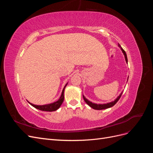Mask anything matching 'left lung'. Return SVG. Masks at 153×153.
I'll return each instance as SVG.
<instances>
[{"label": "left lung", "instance_id": "obj_1", "mask_svg": "<svg viewBox=\"0 0 153 153\" xmlns=\"http://www.w3.org/2000/svg\"><path fill=\"white\" fill-rule=\"evenodd\" d=\"M118 46L119 47L121 48V50L123 51V52L124 55V57H125V59H126V62H128V59H127V55H126V52H125V51L123 49V48L121 47V45H120L119 44H118ZM123 94V92H121V94H120V95L117 97V98L114 100V101H112V102H110V103H106V104H96V103H92V102H91V101H89L88 100H87L85 97L83 96V98H84V101H85V103L88 105H89L91 108H92L93 109H95V110H103V109H106V108H110L112 107V106H113L115 103H116L117 101H119V100L120 99V98H121V96Z\"/></svg>", "mask_w": 153, "mask_h": 153}]
</instances>
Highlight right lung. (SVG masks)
Instances as JSON below:
<instances>
[{
    "instance_id": "obj_1",
    "label": "right lung",
    "mask_w": 153,
    "mask_h": 153,
    "mask_svg": "<svg viewBox=\"0 0 153 153\" xmlns=\"http://www.w3.org/2000/svg\"><path fill=\"white\" fill-rule=\"evenodd\" d=\"M68 84H66V85H65V87H64V89L62 90V94L60 97V98L59 99L58 101H57L56 102H54L53 103H50L48 105H36L34 104H32L30 103H29L32 106H34V108L42 110V111H47V112H53V111H55L57 110L61 105H62L63 101H64V89H65V87H66Z\"/></svg>"
}]
</instances>
